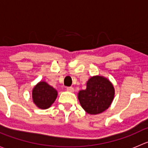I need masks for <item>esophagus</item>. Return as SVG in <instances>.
<instances>
[{"instance_id": "34e87169", "label": "esophagus", "mask_w": 148, "mask_h": 148, "mask_svg": "<svg viewBox=\"0 0 148 148\" xmlns=\"http://www.w3.org/2000/svg\"><path fill=\"white\" fill-rule=\"evenodd\" d=\"M66 90L68 91V92H73L74 91V89L72 87V86H68V87H66Z\"/></svg>"}]
</instances>
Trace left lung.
I'll use <instances>...</instances> for the list:
<instances>
[{"instance_id": "1", "label": "left lung", "mask_w": 148, "mask_h": 148, "mask_svg": "<svg viewBox=\"0 0 148 148\" xmlns=\"http://www.w3.org/2000/svg\"><path fill=\"white\" fill-rule=\"evenodd\" d=\"M114 89L112 83L100 76L88 80L86 89L79 91L78 99L88 114H97L105 111L114 99Z\"/></svg>"}]
</instances>
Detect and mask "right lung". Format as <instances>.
<instances>
[{
  "label": "right lung",
  "mask_w": 148,
  "mask_h": 148,
  "mask_svg": "<svg viewBox=\"0 0 148 148\" xmlns=\"http://www.w3.org/2000/svg\"><path fill=\"white\" fill-rule=\"evenodd\" d=\"M33 101L39 108L45 110L51 107L57 97V92L45 82H41L34 88Z\"/></svg>",
  "instance_id": "right-lung-1"
}]
</instances>
